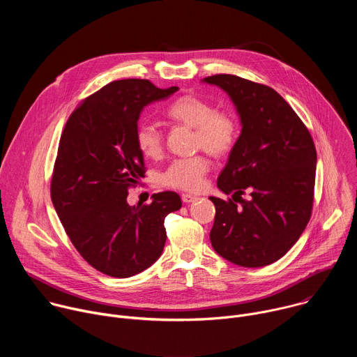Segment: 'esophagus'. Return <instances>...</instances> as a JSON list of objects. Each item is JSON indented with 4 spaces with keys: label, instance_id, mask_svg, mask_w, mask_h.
<instances>
[{
    "label": "esophagus",
    "instance_id": "esophagus-1",
    "mask_svg": "<svg viewBox=\"0 0 357 357\" xmlns=\"http://www.w3.org/2000/svg\"><path fill=\"white\" fill-rule=\"evenodd\" d=\"M199 197L197 196H193V195H190V193H183L182 195V202H185V203H190V202H195V200H197Z\"/></svg>",
    "mask_w": 357,
    "mask_h": 357
}]
</instances>
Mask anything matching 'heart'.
<instances>
[{"mask_svg": "<svg viewBox=\"0 0 357 357\" xmlns=\"http://www.w3.org/2000/svg\"><path fill=\"white\" fill-rule=\"evenodd\" d=\"M168 120L193 128V146L203 148L215 158L229 155L234 148L240 127L237 119L225 110H216L211 101L195 94L175 98L167 107ZM135 142L141 154L149 160L162 155V134L152 124H141L135 131ZM211 168L205 155L175 160L161 175L167 188L196 192L203 186Z\"/></svg>", "mask_w": 357, "mask_h": 357, "instance_id": "b5f03b06", "label": "heart"}]
</instances>
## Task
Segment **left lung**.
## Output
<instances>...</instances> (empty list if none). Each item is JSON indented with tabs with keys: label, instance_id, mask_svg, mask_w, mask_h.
I'll return each instance as SVG.
<instances>
[{
	"label": "left lung",
	"instance_id": "left-lung-1",
	"mask_svg": "<svg viewBox=\"0 0 357 357\" xmlns=\"http://www.w3.org/2000/svg\"><path fill=\"white\" fill-rule=\"evenodd\" d=\"M231 98L241 134L218 178L233 199L211 196L216 206L211 241L233 264L275 263L307 227L317 174L314 139L292 107L271 87L234 75L203 79ZM250 193L245 201L241 195Z\"/></svg>",
	"mask_w": 357,
	"mask_h": 357
}]
</instances>
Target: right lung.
Returning <instances> with one entry per match:
<instances>
[{
    "label": "right lung",
    "instance_id": "add662e5",
    "mask_svg": "<svg viewBox=\"0 0 357 357\" xmlns=\"http://www.w3.org/2000/svg\"><path fill=\"white\" fill-rule=\"evenodd\" d=\"M176 90L112 82L76 107L61 135L50 197L75 248L106 275L127 278L154 264L167 240L164 220L182 206L175 192L154 193L149 205L127 203L145 174L135 142L139 114Z\"/></svg>",
    "mask_w": 357,
    "mask_h": 357
}]
</instances>
